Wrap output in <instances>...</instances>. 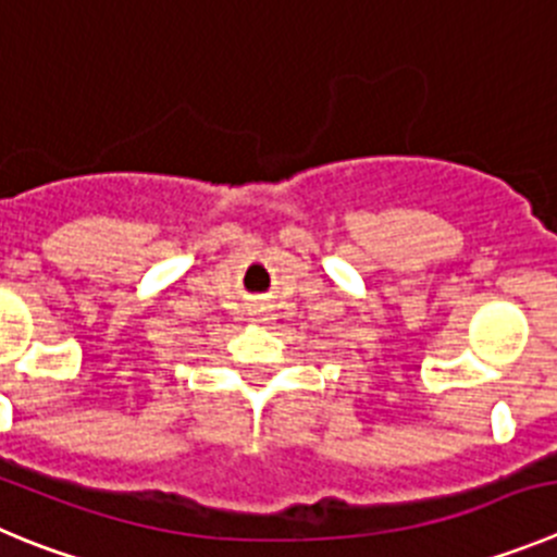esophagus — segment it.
Listing matches in <instances>:
<instances>
[{
  "mask_svg": "<svg viewBox=\"0 0 557 557\" xmlns=\"http://www.w3.org/2000/svg\"><path fill=\"white\" fill-rule=\"evenodd\" d=\"M253 318H257V320H268V309H264V306L253 309Z\"/></svg>",
  "mask_w": 557,
  "mask_h": 557,
  "instance_id": "1",
  "label": "esophagus"
}]
</instances>
